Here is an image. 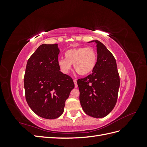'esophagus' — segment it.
Returning <instances> with one entry per match:
<instances>
[{
  "label": "esophagus",
  "instance_id": "34e87169",
  "mask_svg": "<svg viewBox=\"0 0 147 147\" xmlns=\"http://www.w3.org/2000/svg\"><path fill=\"white\" fill-rule=\"evenodd\" d=\"M74 83H75V88H77V87H78V84H77L76 80L74 79Z\"/></svg>",
  "mask_w": 147,
  "mask_h": 147
}]
</instances>
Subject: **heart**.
I'll return each mask as SVG.
<instances>
[{
	"mask_svg": "<svg viewBox=\"0 0 147 147\" xmlns=\"http://www.w3.org/2000/svg\"><path fill=\"white\" fill-rule=\"evenodd\" d=\"M65 59L57 61L61 70L67 74L74 64V69L80 75L84 76L94 70L97 63L96 51L90 47H77L71 48L65 53Z\"/></svg>",
	"mask_w": 147,
	"mask_h": 147,
	"instance_id": "obj_1",
	"label": "heart"
}]
</instances>
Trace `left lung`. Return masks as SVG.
<instances>
[{
  "label": "left lung",
  "mask_w": 147,
  "mask_h": 147,
  "mask_svg": "<svg viewBox=\"0 0 147 147\" xmlns=\"http://www.w3.org/2000/svg\"><path fill=\"white\" fill-rule=\"evenodd\" d=\"M97 43V59L92 73L77 80L80 101L83 111L92 117L109 115L116 105L119 87V75L116 60L103 43Z\"/></svg>",
  "instance_id": "left-lung-1"
}]
</instances>
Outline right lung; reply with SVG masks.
Masks as SVG:
<instances>
[{
  "mask_svg": "<svg viewBox=\"0 0 147 147\" xmlns=\"http://www.w3.org/2000/svg\"><path fill=\"white\" fill-rule=\"evenodd\" d=\"M57 44H42L28 61L24 78L26 100L33 112L51 119L64 112L65 102L75 85L59 71Z\"/></svg>",
  "mask_w": 147,
  "mask_h": 147,
  "instance_id": "add662e5",
  "label": "right lung"
}]
</instances>
